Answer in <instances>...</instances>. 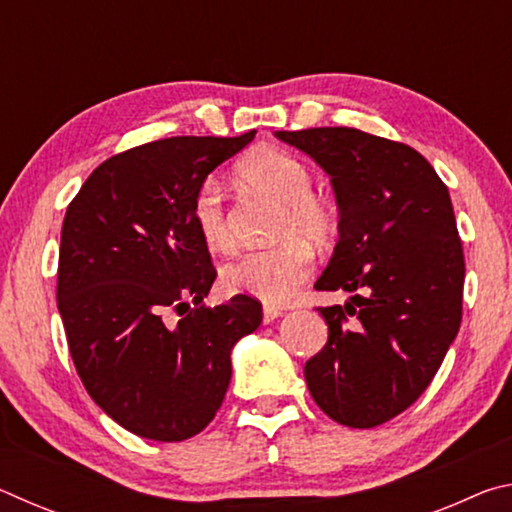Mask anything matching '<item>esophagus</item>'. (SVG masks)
Returning a JSON list of instances; mask_svg holds the SVG:
<instances>
[{
    "mask_svg": "<svg viewBox=\"0 0 512 512\" xmlns=\"http://www.w3.org/2000/svg\"><path fill=\"white\" fill-rule=\"evenodd\" d=\"M282 316V311L277 309V307H264V325H268V323H273L275 318H280Z\"/></svg>",
    "mask_w": 512,
    "mask_h": 512,
    "instance_id": "1",
    "label": "esophagus"
}]
</instances>
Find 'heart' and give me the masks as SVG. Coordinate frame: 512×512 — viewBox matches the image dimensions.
I'll list each match as a JSON object with an SVG mask.
<instances>
[{
  "mask_svg": "<svg viewBox=\"0 0 512 512\" xmlns=\"http://www.w3.org/2000/svg\"><path fill=\"white\" fill-rule=\"evenodd\" d=\"M241 180L280 207L275 237L282 244L264 250H250L223 266L221 282L232 293L271 302L289 300L307 280L314 266L311 244H325L334 237L336 210L332 203L314 192V176L296 155L280 149H257L239 162ZM192 219L203 244L221 250L230 244V228L223 212L221 187L214 178H207L194 196Z\"/></svg>",
  "mask_w": 512,
  "mask_h": 512,
  "instance_id": "b5f03b06",
  "label": "heart"
}]
</instances>
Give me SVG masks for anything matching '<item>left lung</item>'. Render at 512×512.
Instances as JSON below:
<instances>
[{
  "label": "left lung",
  "instance_id": "obj_1",
  "mask_svg": "<svg viewBox=\"0 0 512 512\" xmlns=\"http://www.w3.org/2000/svg\"><path fill=\"white\" fill-rule=\"evenodd\" d=\"M332 183L339 241L314 289L345 291L318 307L329 336L305 363L320 411L370 429L427 391L456 339L465 262L452 198L411 146L359 128L277 131Z\"/></svg>",
  "mask_w": 512,
  "mask_h": 512
}]
</instances>
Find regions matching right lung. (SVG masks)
<instances>
[{
	"mask_svg": "<svg viewBox=\"0 0 512 512\" xmlns=\"http://www.w3.org/2000/svg\"><path fill=\"white\" fill-rule=\"evenodd\" d=\"M253 137H169L112 155L65 212L56 300L69 354L94 404L135 436L201 433L228 391L232 348L262 323L244 293L201 305L216 271L192 219L198 187Z\"/></svg>",
	"mask_w": 512,
	"mask_h": 512,
	"instance_id": "right-lung-1",
	"label": "right lung"
}]
</instances>
